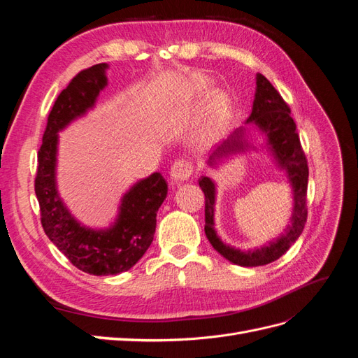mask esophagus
Instances as JSON below:
<instances>
[{"instance_id":"esophagus-1","label":"esophagus","mask_w":358,"mask_h":358,"mask_svg":"<svg viewBox=\"0 0 358 358\" xmlns=\"http://www.w3.org/2000/svg\"><path fill=\"white\" fill-rule=\"evenodd\" d=\"M194 171V166L192 162L188 159H178L173 162V166L170 169V176L173 180L176 182H182L189 179V176L192 175Z\"/></svg>"}]
</instances>
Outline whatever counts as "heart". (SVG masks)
I'll return each instance as SVG.
<instances>
[{
	"instance_id": "1",
	"label": "heart",
	"mask_w": 358,
	"mask_h": 358,
	"mask_svg": "<svg viewBox=\"0 0 358 358\" xmlns=\"http://www.w3.org/2000/svg\"><path fill=\"white\" fill-rule=\"evenodd\" d=\"M227 106H229V99H227L225 95L220 94V95L215 96V109H216V110H224ZM208 131H209V129H208V127H206V128L201 129L200 134H201V136H206V134H208Z\"/></svg>"
}]
</instances>
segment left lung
<instances>
[{
  "mask_svg": "<svg viewBox=\"0 0 358 358\" xmlns=\"http://www.w3.org/2000/svg\"><path fill=\"white\" fill-rule=\"evenodd\" d=\"M246 124L255 125L259 131L264 133L267 149L273 155L278 167L285 171L287 179L292 188L294 204H292V215L289 218L291 224L285 229V233L280 234L278 239L268 242V245L249 249V251H241V249L225 245L215 231V182L208 176H201L199 185L203 189L206 199L204 233L208 236L212 246L233 264L257 267L276 262L279 257H282L289 246L299 239L303 229H305L308 218L306 191L309 169L305 152H303L300 145L296 122L291 117L288 104L273 88V85L259 73L257 74V90L252 112L251 116L248 117ZM245 136L246 131L243 127L236 128L234 131L229 134V137L224 138L222 142H220L210 150L208 164L213 167L220 159L246 150L249 145L245 140Z\"/></svg>",
  "mask_w": 358,
  "mask_h": 358,
  "instance_id": "1",
  "label": "left lung"
}]
</instances>
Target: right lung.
I'll use <instances>...</instances> for the list:
<instances>
[{"instance_id": "right-lung-1", "label": "right lung", "mask_w": 358, "mask_h": 358, "mask_svg": "<svg viewBox=\"0 0 358 358\" xmlns=\"http://www.w3.org/2000/svg\"><path fill=\"white\" fill-rule=\"evenodd\" d=\"M107 64L76 74L62 90L48 116L38 149L36 196L41 225L50 242L70 263L95 276L117 275L131 268L154 241L157 212L167 197V182L159 173L138 180L127 191L115 222L104 230L82 225L67 209L57 189L58 133L95 106L106 88Z\"/></svg>"}]
</instances>
